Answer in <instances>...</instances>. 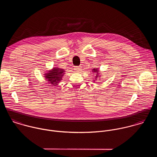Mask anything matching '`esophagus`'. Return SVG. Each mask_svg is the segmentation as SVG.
Wrapping results in <instances>:
<instances>
[{
  "instance_id": "1",
  "label": "esophagus",
  "mask_w": 157,
  "mask_h": 157,
  "mask_svg": "<svg viewBox=\"0 0 157 157\" xmlns=\"http://www.w3.org/2000/svg\"><path fill=\"white\" fill-rule=\"evenodd\" d=\"M74 69H75V70L76 72H80L81 70H82V67H78V66H75V67H74Z\"/></svg>"
}]
</instances>
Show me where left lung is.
Wrapping results in <instances>:
<instances>
[{
	"label": "left lung",
	"instance_id": "1",
	"mask_svg": "<svg viewBox=\"0 0 157 157\" xmlns=\"http://www.w3.org/2000/svg\"><path fill=\"white\" fill-rule=\"evenodd\" d=\"M97 69H94V71H95V72H96V71H97Z\"/></svg>",
	"mask_w": 157,
	"mask_h": 157
}]
</instances>
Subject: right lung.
Here are the masks:
<instances>
[{
  "label": "right lung",
  "mask_w": 157,
  "mask_h": 157,
  "mask_svg": "<svg viewBox=\"0 0 157 157\" xmlns=\"http://www.w3.org/2000/svg\"><path fill=\"white\" fill-rule=\"evenodd\" d=\"M63 72V69H61L60 68H53L52 71H49L45 75V77L49 83L54 84L52 85H57L54 84H57L59 83L60 80H62Z\"/></svg>",
  "instance_id": "add662e5"
}]
</instances>
